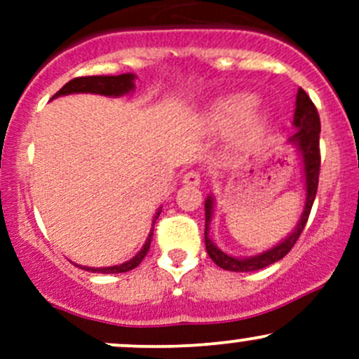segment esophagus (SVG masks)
<instances>
[{
	"mask_svg": "<svg viewBox=\"0 0 359 359\" xmlns=\"http://www.w3.org/2000/svg\"><path fill=\"white\" fill-rule=\"evenodd\" d=\"M182 182L186 184V186H193V187L200 186V184H201V173L191 170V172H187L186 175L182 177Z\"/></svg>",
	"mask_w": 359,
	"mask_h": 359,
	"instance_id": "1",
	"label": "esophagus"
}]
</instances>
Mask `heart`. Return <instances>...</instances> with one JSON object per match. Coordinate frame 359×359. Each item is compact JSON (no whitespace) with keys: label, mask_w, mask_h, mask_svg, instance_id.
<instances>
[{"label":"heart","mask_w":359,"mask_h":359,"mask_svg":"<svg viewBox=\"0 0 359 359\" xmlns=\"http://www.w3.org/2000/svg\"><path fill=\"white\" fill-rule=\"evenodd\" d=\"M257 99L252 93H233L220 99L210 111V125L217 130H229L241 121V133L245 137L257 135L267 126V114L264 111H252Z\"/></svg>","instance_id":"b5f03b06"}]
</instances>
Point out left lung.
<instances>
[{
    "instance_id": "8db88e82",
    "label": "left lung",
    "mask_w": 359,
    "mask_h": 359,
    "mask_svg": "<svg viewBox=\"0 0 359 359\" xmlns=\"http://www.w3.org/2000/svg\"><path fill=\"white\" fill-rule=\"evenodd\" d=\"M293 135L288 139L287 144H290L297 149L302 159V173H304V186H306V201H304L302 215H300L299 222L293 227L292 233L274 245L273 248L266 250L262 253H257L252 257H234L229 253L222 252L210 238V222L213 217V196H208L205 200V247L208 252L210 259L217 264L219 267L226 271H234V273H252V271L264 269V267L271 266V264L278 262L283 259L288 252H290L293 245L302 234L304 227H306L307 219H309L311 208H313L314 198H316L318 191V180H320V116H318L316 107H314L313 100L309 99L302 88H299L295 99V111H293V121H292Z\"/></svg>"
}]
</instances>
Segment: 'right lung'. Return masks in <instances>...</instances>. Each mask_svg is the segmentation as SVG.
<instances>
[{"mask_svg": "<svg viewBox=\"0 0 359 359\" xmlns=\"http://www.w3.org/2000/svg\"><path fill=\"white\" fill-rule=\"evenodd\" d=\"M135 74L132 72H126V74H118V76H85V78H74L71 81L66 83L52 99L62 95H71V93H97V95H106V97H121L128 95L135 90ZM161 213V208L158 210L156 215H154L153 227L156 219ZM153 227H151V233L147 236L146 243L140 248V252L135 257H132L126 262L119 264V266H109V267H86V266H78L81 269L90 271V273H102V274H118V273H126V271H132L142 262L144 257L147 255L151 247V240H153Z\"/></svg>", "mask_w": 359, "mask_h": 359, "instance_id": "1", "label": "right lung"}]
</instances>
